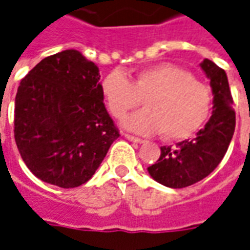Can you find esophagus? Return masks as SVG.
Returning <instances> with one entry per match:
<instances>
[{
	"mask_svg": "<svg viewBox=\"0 0 250 250\" xmlns=\"http://www.w3.org/2000/svg\"><path fill=\"white\" fill-rule=\"evenodd\" d=\"M125 138H127L128 141H131V142H137V144H144V142H145L144 139L138 138V137H134V135H130V134H125Z\"/></svg>",
	"mask_w": 250,
	"mask_h": 250,
	"instance_id": "1",
	"label": "esophagus"
}]
</instances>
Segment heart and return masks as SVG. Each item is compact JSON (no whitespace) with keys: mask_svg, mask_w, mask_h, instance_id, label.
I'll return each mask as SVG.
<instances>
[{"mask_svg":"<svg viewBox=\"0 0 250 250\" xmlns=\"http://www.w3.org/2000/svg\"><path fill=\"white\" fill-rule=\"evenodd\" d=\"M101 93L109 112L119 119L144 100L145 109L127 116L123 127L144 135L161 131L169 141L196 134L212 109L209 86L171 62L144 68L131 81L122 71H112L101 82Z\"/></svg>","mask_w":250,"mask_h":250,"instance_id":"1","label":"heart"}]
</instances>
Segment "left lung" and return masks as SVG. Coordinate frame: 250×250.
Wrapping results in <instances>:
<instances>
[{"mask_svg":"<svg viewBox=\"0 0 250 250\" xmlns=\"http://www.w3.org/2000/svg\"><path fill=\"white\" fill-rule=\"evenodd\" d=\"M200 65L210 81L212 116L193 139H185L175 146H161L159 160L147 167L156 182L172 189L188 188L208 176L225 157L235 130V112L225 69L208 59Z\"/></svg>","mask_w":250,"mask_h":250,"instance_id":"obj_1","label":"left lung"}]
</instances>
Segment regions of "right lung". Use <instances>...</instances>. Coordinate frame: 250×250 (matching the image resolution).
Segmentation results:
<instances>
[{"label":"right lung","mask_w":250,"mask_h":250,"mask_svg":"<svg viewBox=\"0 0 250 250\" xmlns=\"http://www.w3.org/2000/svg\"><path fill=\"white\" fill-rule=\"evenodd\" d=\"M119 135L104 105L98 67L81 52L45 57L21 79L15 141L41 181L62 189L86 183Z\"/></svg>","instance_id":"right-lung-1"}]
</instances>
